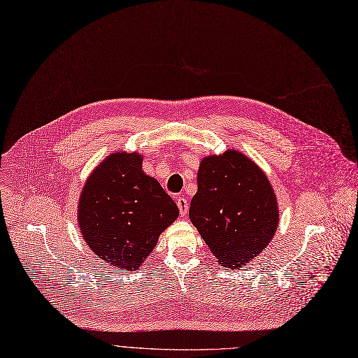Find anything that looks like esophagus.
Returning a JSON list of instances; mask_svg holds the SVG:
<instances>
[{
    "instance_id": "34e87169",
    "label": "esophagus",
    "mask_w": 358,
    "mask_h": 358,
    "mask_svg": "<svg viewBox=\"0 0 358 358\" xmlns=\"http://www.w3.org/2000/svg\"><path fill=\"white\" fill-rule=\"evenodd\" d=\"M176 203H178V208H179V212L182 216H186L187 215V209H189V202L185 199V198H178L176 199Z\"/></svg>"
}]
</instances>
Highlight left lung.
<instances>
[{
  "label": "left lung",
  "mask_w": 358,
  "mask_h": 358,
  "mask_svg": "<svg viewBox=\"0 0 358 358\" xmlns=\"http://www.w3.org/2000/svg\"><path fill=\"white\" fill-rule=\"evenodd\" d=\"M189 217L217 262L236 269L266 248L280 209L265 172L242 152L228 149L201 160Z\"/></svg>",
  "instance_id": "left-lung-1"
}]
</instances>
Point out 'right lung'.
<instances>
[{
	"mask_svg": "<svg viewBox=\"0 0 358 358\" xmlns=\"http://www.w3.org/2000/svg\"><path fill=\"white\" fill-rule=\"evenodd\" d=\"M143 155L110 153L87 178L77 206L80 234L107 265L137 271L179 216L173 199L143 169Z\"/></svg>",
	"mask_w": 358,
	"mask_h": 358,
	"instance_id": "add662e5",
	"label": "right lung"
}]
</instances>
